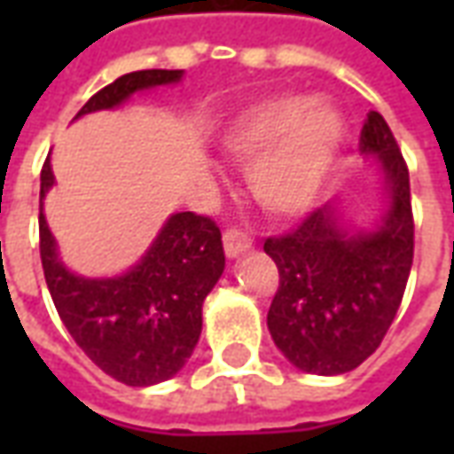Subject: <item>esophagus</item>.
<instances>
[{
	"instance_id": "34e87169",
	"label": "esophagus",
	"mask_w": 454,
	"mask_h": 454,
	"mask_svg": "<svg viewBox=\"0 0 454 454\" xmlns=\"http://www.w3.org/2000/svg\"><path fill=\"white\" fill-rule=\"evenodd\" d=\"M250 246H253V240L240 228H228L223 233V250H226L228 257H238L240 253H246Z\"/></svg>"
}]
</instances>
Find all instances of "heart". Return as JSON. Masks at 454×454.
<instances>
[{
  "label": "heart",
  "instance_id": "heart-1",
  "mask_svg": "<svg viewBox=\"0 0 454 454\" xmlns=\"http://www.w3.org/2000/svg\"><path fill=\"white\" fill-rule=\"evenodd\" d=\"M340 136L342 121L331 104L279 97L240 114L223 148L238 160L257 155L247 172L250 192L267 211L286 216L314 201Z\"/></svg>",
  "mask_w": 454,
  "mask_h": 454
}]
</instances>
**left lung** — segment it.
<instances>
[{"instance_id": "left-lung-1", "label": "left lung", "mask_w": 454, "mask_h": 454, "mask_svg": "<svg viewBox=\"0 0 454 454\" xmlns=\"http://www.w3.org/2000/svg\"><path fill=\"white\" fill-rule=\"evenodd\" d=\"M360 150L374 153L387 175L380 228L348 236L333 207H321L265 240L279 270L267 328L286 360L311 374L350 372L380 348L413 265L409 168L380 112L367 114Z\"/></svg>"}]
</instances>
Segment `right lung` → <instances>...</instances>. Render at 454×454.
Instances as JSON below:
<instances>
[{"label": "right lung", "instance_id": "right-lung-1", "mask_svg": "<svg viewBox=\"0 0 454 454\" xmlns=\"http://www.w3.org/2000/svg\"><path fill=\"white\" fill-rule=\"evenodd\" d=\"M182 70H138L121 74L94 94L77 116L114 109L130 94L179 82ZM53 187L51 160L41 169V262L60 321L84 355L116 381L150 387L175 377L201 335V304L226 267L221 231L214 218L179 211L168 218L138 265L114 279H84L58 260L43 216Z\"/></svg>", "mask_w": 454, "mask_h": 454}]
</instances>
